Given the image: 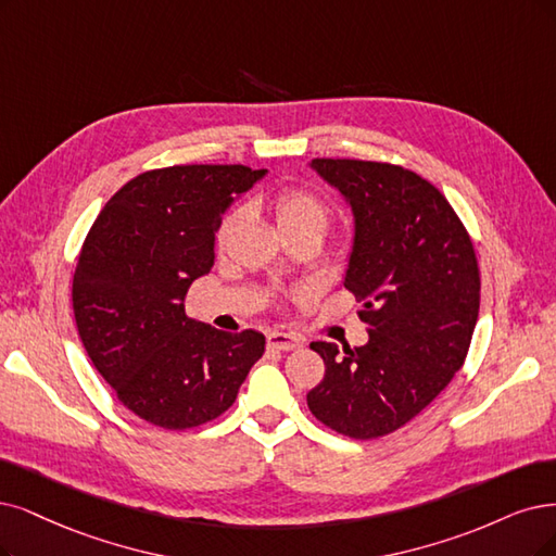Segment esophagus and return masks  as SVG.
I'll list each match as a JSON object with an SVG mask.
<instances>
[{"label": "esophagus", "instance_id": "obj_1", "mask_svg": "<svg viewBox=\"0 0 556 556\" xmlns=\"http://www.w3.org/2000/svg\"><path fill=\"white\" fill-rule=\"evenodd\" d=\"M302 343L291 337V334H283V332H270L267 334V348H273V351H298Z\"/></svg>", "mask_w": 556, "mask_h": 556}]
</instances>
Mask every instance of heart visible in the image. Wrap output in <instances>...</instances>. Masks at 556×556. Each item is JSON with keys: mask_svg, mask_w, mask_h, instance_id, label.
Masks as SVG:
<instances>
[{"mask_svg": "<svg viewBox=\"0 0 556 556\" xmlns=\"http://www.w3.org/2000/svg\"><path fill=\"white\" fill-rule=\"evenodd\" d=\"M273 215L275 224L281 236H295V233H316L325 236L327 226H330V205H327L320 197H316L309 190H300V188H289L281 190L273 199ZM238 222V213L226 215L222 226H219V236L217 240L224 242L233 231V226Z\"/></svg>", "mask_w": 556, "mask_h": 556, "instance_id": "1", "label": "heart"}]
</instances>
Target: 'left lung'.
I'll return each mask as SVG.
<instances>
[{"label":"left lung","instance_id":"obj_1","mask_svg":"<svg viewBox=\"0 0 556 556\" xmlns=\"http://www.w3.org/2000/svg\"><path fill=\"white\" fill-rule=\"evenodd\" d=\"M353 213L343 286L362 302L368 341H314L325 378L312 415L341 435L374 440L415 419L465 362L479 318L475 247L442 192L384 162L312 160Z\"/></svg>","mask_w":556,"mask_h":556}]
</instances>
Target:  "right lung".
<instances>
[{
    "mask_svg": "<svg viewBox=\"0 0 556 556\" xmlns=\"http://www.w3.org/2000/svg\"><path fill=\"white\" fill-rule=\"evenodd\" d=\"M267 172L185 164L139 174L105 203L81 244L73 312L81 343L130 413L167 430L217 419L265 351L185 316V295L215 263L231 203Z\"/></svg>",
    "mask_w": 556,
    "mask_h": 556,
    "instance_id": "right-lung-1",
    "label": "right lung"
}]
</instances>
